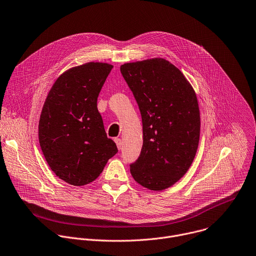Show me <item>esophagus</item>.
<instances>
[{"mask_svg": "<svg viewBox=\"0 0 256 256\" xmlns=\"http://www.w3.org/2000/svg\"><path fill=\"white\" fill-rule=\"evenodd\" d=\"M114 142L116 144V146L118 150L122 148V140L120 138H114Z\"/></svg>", "mask_w": 256, "mask_h": 256, "instance_id": "obj_1", "label": "esophagus"}]
</instances>
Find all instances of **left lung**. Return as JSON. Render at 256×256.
Segmentation results:
<instances>
[{
    "label": "left lung",
    "instance_id": "left-lung-1",
    "mask_svg": "<svg viewBox=\"0 0 256 256\" xmlns=\"http://www.w3.org/2000/svg\"><path fill=\"white\" fill-rule=\"evenodd\" d=\"M120 72L142 122V146L130 164L132 176L144 188L164 190L186 174L198 148L196 94L183 73L162 58L126 63Z\"/></svg>",
    "mask_w": 256,
    "mask_h": 256
}]
</instances>
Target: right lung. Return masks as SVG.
<instances>
[{
	"mask_svg": "<svg viewBox=\"0 0 256 256\" xmlns=\"http://www.w3.org/2000/svg\"><path fill=\"white\" fill-rule=\"evenodd\" d=\"M112 65L90 62L61 74L39 120V142L50 168L74 186L94 181L118 152L98 110V98Z\"/></svg>",
	"mask_w": 256,
	"mask_h": 256,
	"instance_id": "1",
	"label": "right lung"
}]
</instances>
